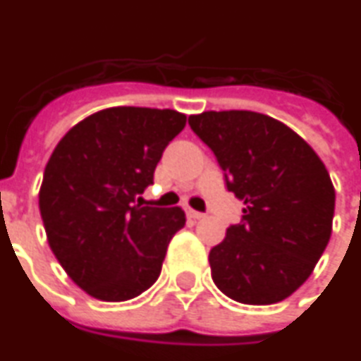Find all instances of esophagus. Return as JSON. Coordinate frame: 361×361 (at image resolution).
Wrapping results in <instances>:
<instances>
[{
  "mask_svg": "<svg viewBox=\"0 0 361 361\" xmlns=\"http://www.w3.org/2000/svg\"><path fill=\"white\" fill-rule=\"evenodd\" d=\"M187 216L191 217V219H202V217H204V214H202V212L191 210V208H189V210H187Z\"/></svg>",
  "mask_w": 361,
  "mask_h": 361,
  "instance_id": "esophagus-1",
  "label": "esophagus"
}]
</instances>
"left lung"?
<instances>
[{
  "mask_svg": "<svg viewBox=\"0 0 361 361\" xmlns=\"http://www.w3.org/2000/svg\"><path fill=\"white\" fill-rule=\"evenodd\" d=\"M189 125L244 202L242 224L208 255L214 284L244 305L284 301L307 282L331 236L335 187L326 164L269 115L204 111Z\"/></svg>",
  "mask_w": 361,
  "mask_h": 361,
  "instance_id": "obj_1",
  "label": "left lung"
}]
</instances>
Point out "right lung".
<instances>
[{
  "mask_svg": "<svg viewBox=\"0 0 361 361\" xmlns=\"http://www.w3.org/2000/svg\"><path fill=\"white\" fill-rule=\"evenodd\" d=\"M187 123L174 109L117 106L66 132L47 162L39 212L66 274L94 299H134L155 284L185 212L136 204L164 147Z\"/></svg>",
  "mask_w": 361,
  "mask_h": 361,
  "instance_id": "obj_1",
  "label": "right lung"
}]
</instances>
